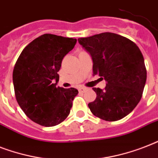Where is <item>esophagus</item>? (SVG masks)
I'll return each instance as SVG.
<instances>
[{
	"label": "esophagus",
	"instance_id": "obj_1",
	"mask_svg": "<svg viewBox=\"0 0 158 158\" xmlns=\"http://www.w3.org/2000/svg\"><path fill=\"white\" fill-rule=\"evenodd\" d=\"M79 93H84V92L86 91V89L85 88H79Z\"/></svg>",
	"mask_w": 158,
	"mask_h": 158
}]
</instances>
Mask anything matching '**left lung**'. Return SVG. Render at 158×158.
<instances>
[{"mask_svg": "<svg viewBox=\"0 0 158 158\" xmlns=\"http://www.w3.org/2000/svg\"><path fill=\"white\" fill-rule=\"evenodd\" d=\"M78 41L91 56L94 75L98 74L106 83L103 90L93 88L97 98L89 103L91 112L106 121L129 115L139 102L147 79L139 48L130 39L112 33Z\"/></svg>", "mask_w": 158, "mask_h": 158, "instance_id": "1", "label": "left lung"}]
</instances>
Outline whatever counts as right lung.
<instances>
[{"label": "right lung", "instance_id": "obj_1", "mask_svg": "<svg viewBox=\"0 0 158 158\" xmlns=\"http://www.w3.org/2000/svg\"><path fill=\"white\" fill-rule=\"evenodd\" d=\"M75 38L43 34L21 52L13 71L16 100L30 120L51 127L64 121L78 94L74 88L56 87L62 60L74 48Z\"/></svg>", "mask_w": 158, "mask_h": 158}]
</instances>
